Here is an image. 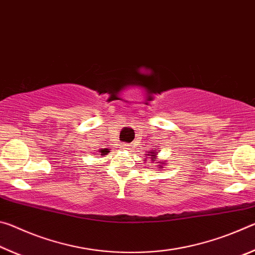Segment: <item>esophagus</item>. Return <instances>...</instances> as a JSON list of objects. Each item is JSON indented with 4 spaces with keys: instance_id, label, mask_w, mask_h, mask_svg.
Masks as SVG:
<instances>
[{
    "instance_id": "1",
    "label": "esophagus",
    "mask_w": 255,
    "mask_h": 255,
    "mask_svg": "<svg viewBox=\"0 0 255 255\" xmlns=\"http://www.w3.org/2000/svg\"><path fill=\"white\" fill-rule=\"evenodd\" d=\"M123 147H125V148H127V147H126V145H124V146H123Z\"/></svg>"
}]
</instances>
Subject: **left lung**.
Returning a JSON list of instances; mask_svg holds the SVG:
<instances>
[{"instance_id": "left-lung-1", "label": "left lung", "mask_w": 255, "mask_h": 255, "mask_svg": "<svg viewBox=\"0 0 255 255\" xmlns=\"http://www.w3.org/2000/svg\"><path fill=\"white\" fill-rule=\"evenodd\" d=\"M146 155H147V156H150V158H152V161H155V158H156V156H157V152H155V150H150V152H148V154H146ZM159 164H161V165H162V164H166V163H159ZM161 165H158V167L161 166Z\"/></svg>"}]
</instances>
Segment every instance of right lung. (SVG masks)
<instances>
[{
    "label": "right lung",
    "instance_id": "add662e5",
    "mask_svg": "<svg viewBox=\"0 0 255 255\" xmlns=\"http://www.w3.org/2000/svg\"><path fill=\"white\" fill-rule=\"evenodd\" d=\"M101 155H107L108 153H109V150H108V148H105V149H101Z\"/></svg>",
    "mask_w": 255,
    "mask_h": 255
}]
</instances>
